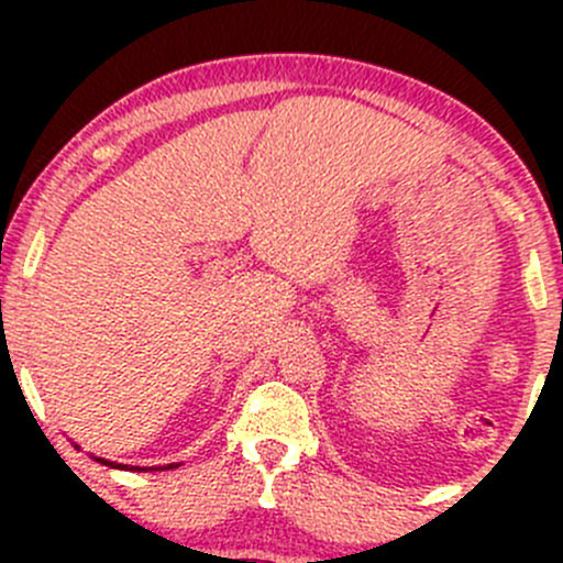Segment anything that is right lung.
<instances>
[{"label":"right lung","instance_id":"obj_1","mask_svg":"<svg viewBox=\"0 0 563 563\" xmlns=\"http://www.w3.org/2000/svg\"><path fill=\"white\" fill-rule=\"evenodd\" d=\"M98 460H100V463L111 465V463H108V460H103V457H98ZM117 468H128V465H117ZM166 468H174V465H166ZM130 471H146V468H141V465H133V468H130Z\"/></svg>","mask_w":563,"mask_h":563}]
</instances>
